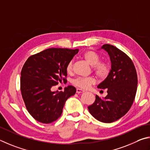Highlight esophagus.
Returning a JSON list of instances; mask_svg holds the SVG:
<instances>
[{
    "mask_svg": "<svg viewBox=\"0 0 150 150\" xmlns=\"http://www.w3.org/2000/svg\"><path fill=\"white\" fill-rule=\"evenodd\" d=\"M84 91H85L82 90V89H80V88H77V89H76V92H77L78 93H83V92H84Z\"/></svg>",
    "mask_w": 150,
    "mask_h": 150,
    "instance_id": "obj_1",
    "label": "esophagus"
}]
</instances>
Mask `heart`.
Masks as SVG:
<instances>
[{"label":"heart","mask_w":150,"mask_h":150,"mask_svg":"<svg viewBox=\"0 0 150 150\" xmlns=\"http://www.w3.org/2000/svg\"><path fill=\"white\" fill-rule=\"evenodd\" d=\"M84 59L89 64L92 65V70L99 79H105L110 72V67L107 62L100 61L101 57L98 52L93 51H87L83 54ZM67 73L70 74L73 70V61L71 60L66 67ZM96 78L93 76L79 77L72 81L73 85L82 89H88L91 85L96 83Z\"/></svg>","instance_id":"obj_1"}]
</instances>
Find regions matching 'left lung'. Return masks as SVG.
Wrapping results in <instances>:
<instances>
[{"label":"left lung","instance_id":"obj_1","mask_svg":"<svg viewBox=\"0 0 150 150\" xmlns=\"http://www.w3.org/2000/svg\"><path fill=\"white\" fill-rule=\"evenodd\" d=\"M101 49L109 54L111 70L98 88L106 89L107 96L104 99L96 96L95 102L88 108L99 121L110 123L119 120L129 111L135 99L138 77L132 60L127 54L109 44L103 45Z\"/></svg>","mask_w":150,"mask_h":150}]
</instances>
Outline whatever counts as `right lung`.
I'll return each mask as SVG.
<instances>
[{
    "label": "right lung",
    "mask_w": 150,
    "mask_h": 150,
    "mask_svg": "<svg viewBox=\"0 0 150 150\" xmlns=\"http://www.w3.org/2000/svg\"><path fill=\"white\" fill-rule=\"evenodd\" d=\"M78 49L50 48L28 58L21 71L20 90L28 111L33 119L44 124L57 120L66 101L74 95L72 86L64 91H52L59 82H67L66 67Z\"/></svg>",
    "instance_id": "obj_1"
}]
</instances>
